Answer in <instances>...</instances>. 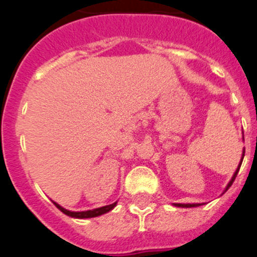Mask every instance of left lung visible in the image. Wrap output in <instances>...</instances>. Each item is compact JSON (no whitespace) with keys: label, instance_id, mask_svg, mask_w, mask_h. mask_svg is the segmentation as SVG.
<instances>
[{"label":"left lung","instance_id":"8db88e82","mask_svg":"<svg viewBox=\"0 0 257 257\" xmlns=\"http://www.w3.org/2000/svg\"><path fill=\"white\" fill-rule=\"evenodd\" d=\"M243 158H244V150H243L242 161H240V163H239V167H238V169H236V171H235V174H234V175H232L231 180H230V183H228V184H227V187H226L225 192L227 191V189L230 188V187H231V184H232V183H234L235 178H236V175H238V171H239V169H240V165H242ZM175 206H180V208H195V206H200V204H175Z\"/></svg>","mask_w":257,"mask_h":257}]
</instances>
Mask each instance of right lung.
<instances>
[{
    "instance_id": "add662e5",
    "label": "right lung",
    "mask_w": 257,
    "mask_h": 257,
    "mask_svg": "<svg viewBox=\"0 0 257 257\" xmlns=\"http://www.w3.org/2000/svg\"><path fill=\"white\" fill-rule=\"evenodd\" d=\"M53 204H55L64 214L69 215V217H73V218H92V217H98V215H102L104 214V213L109 212V210H112V209L116 206V202H113L111 205H105L102 206V208L92 209V210H86V212H70V210H66V209H64L62 206H60L57 202H53Z\"/></svg>"
}]
</instances>
